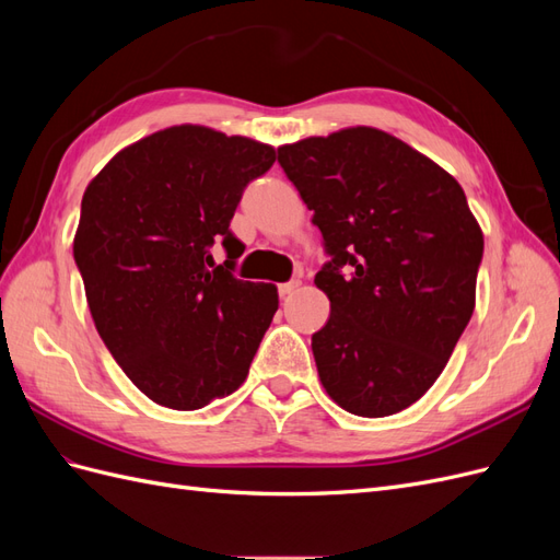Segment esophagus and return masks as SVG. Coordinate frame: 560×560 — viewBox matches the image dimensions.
I'll return each mask as SVG.
<instances>
[{"mask_svg":"<svg viewBox=\"0 0 560 560\" xmlns=\"http://www.w3.org/2000/svg\"><path fill=\"white\" fill-rule=\"evenodd\" d=\"M299 287H301V282H299V280H290V282H284V284H280V287H278V294H280L282 299H287L290 294H294V292L299 290Z\"/></svg>","mask_w":560,"mask_h":560,"instance_id":"esophagus-1","label":"esophagus"}]
</instances>
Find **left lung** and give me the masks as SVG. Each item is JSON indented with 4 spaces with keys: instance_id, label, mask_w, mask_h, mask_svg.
I'll return each instance as SVG.
<instances>
[{
    "instance_id": "left-lung-1",
    "label": "left lung",
    "mask_w": 560,
    "mask_h": 560,
    "mask_svg": "<svg viewBox=\"0 0 560 560\" xmlns=\"http://www.w3.org/2000/svg\"><path fill=\"white\" fill-rule=\"evenodd\" d=\"M313 210L329 296L313 334L317 374L341 409L393 416L442 374L474 313L483 235L463 186L376 128H346L278 149Z\"/></svg>"
}]
</instances>
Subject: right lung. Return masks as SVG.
<instances>
[{
  "label": "right lung",
  "mask_w": 560,
  "mask_h": 560,
  "mask_svg": "<svg viewBox=\"0 0 560 560\" xmlns=\"http://www.w3.org/2000/svg\"><path fill=\"white\" fill-rule=\"evenodd\" d=\"M273 163L268 144L173 126L118 151L83 194L74 261L95 329L151 401L196 411L247 378L278 290L233 276L243 245L229 224Z\"/></svg>",
  "instance_id": "right-lung-1"
}]
</instances>
